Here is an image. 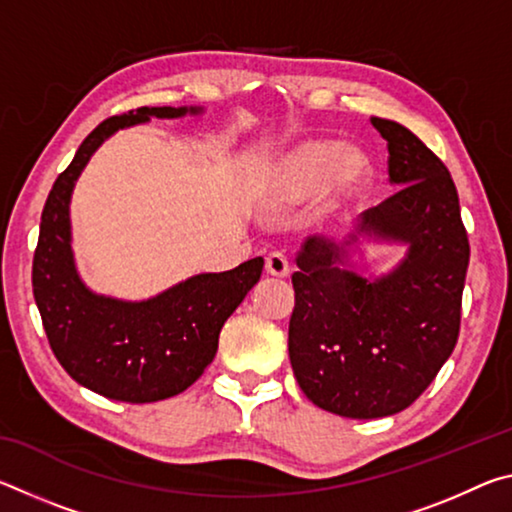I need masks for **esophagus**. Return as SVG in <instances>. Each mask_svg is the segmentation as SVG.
Wrapping results in <instances>:
<instances>
[{
    "label": "esophagus",
    "mask_w": 512,
    "mask_h": 512,
    "mask_svg": "<svg viewBox=\"0 0 512 512\" xmlns=\"http://www.w3.org/2000/svg\"><path fill=\"white\" fill-rule=\"evenodd\" d=\"M264 271H266V275H271V277H287L289 275V262L284 259V255L273 253V255L266 257Z\"/></svg>",
    "instance_id": "obj_1"
}]
</instances>
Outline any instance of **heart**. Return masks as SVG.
Returning <instances> with one entry per match:
<instances>
[{"label": "heart", "mask_w": 512, "mask_h": 512, "mask_svg": "<svg viewBox=\"0 0 512 512\" xmlns=\"http://www.w3.org/2000/svg\"><path fill=\"white\" fill-rule=\"evenodd\" d=\"M372 169L354 146L314 140L277 155L250 180V205L262 221H282L316 198V216L334 221L363 201Z\"/></svg>", "instance_id": "obj_1"}]
</instances>
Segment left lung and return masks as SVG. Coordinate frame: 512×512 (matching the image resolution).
<instances>
[{
  "instance_id": "obj_1",
  "label": "left lung",
  "mask_w": 512,
  "mask_h": 512,
  "mask_svg": "<svg viewBox=\"0 0 512 512\" xmlns=\"http://www.w3.org/2000/svg\"><path fill=\"white\" fill-rule=\"evenodd\" d=\"M370 124L388 142V176L400 192L363 212L361 230L343 244L311 237L291 277L293 375L320 409L354 420L400 413L436 379L458 339L470 264L445 164L397 121ZM363 240L404 245L405 257L366 276L353 259Z\"/></svg>"
}]
</instances>
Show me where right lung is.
<instances>
[{
	"instance_id": "add662e5",
	"label": "right lung",
	"mask_w": 512,
	"mask_h": 512,
	"mask_svg": "<svg viewBox=\"0 0 512 512\" xmlns=\"http://www.w3.org/2000/svg\"><path fill=\"white\" fill-rule=\"evenodd\" d=\"M201 112L144 106L101 121L56 178L42 210L33 257L42 325L67 375L108 400L146 404L187 391L212 363L223 323L262 275L264 259L255 257L232 271L187 277L153 298L121 300L92 291L76 268L69 203L94 151L121 128Z\"/></svg>"
}]
</instances>
